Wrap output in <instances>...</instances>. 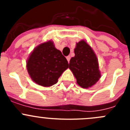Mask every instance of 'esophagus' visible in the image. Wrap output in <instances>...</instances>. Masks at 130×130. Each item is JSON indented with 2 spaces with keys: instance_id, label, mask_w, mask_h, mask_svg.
I'll use <instances>...</instances> for the list:
<instances>
[{
  "instance_id": "34e87169",
  "label": "esophagus",
  "mask_w": 130,
  "mask_h": 130,
  "mask_svg": "<svg viewBox=\"0 0 130 130\" xmlns=\"http://www.w3.org/2000/svg\"><path fill=\"white\" fill-rule=\"evenodd\" d=\"M67 60L68 62H69H69H70V56H68V57H67Z\"/></svg>"
}]
</instances>
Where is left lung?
I'll return each instance as SVG.
<instances>
[{"label": "left lung", "mask_w": 130, "mask_h": 130, "mask_svg": "<svg viewBox=\"0 0 130 130\" xmlns=\"http://www.w3.org/2000/svg\"><path fill=\"white\" fill-rule=\"evenodd\" d=\"M74 53L75 57L70 60L69 69L81 87H90L101 77L96 55L91 47L84 40L77 43Z\"/></svg>", "instance_id": "8db88e82"}]
</instances>
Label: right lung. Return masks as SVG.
Returning <instances> with one entry per match:
<instances>
[{
	"label": "right lung",
	"mask_w": 130,
	"mask_h": 130,
	"mask_svg": "<svg viewBox=\"0 0 130 130\" xmlns=\"http://www.w3.org/2000/svg\"><path fill=\"white\" fill-rule=\"evenodd\" d=\"M26 67L35 83L50 87L57 84L61 73L69 68V63L53 42L49 41L34 50L27 60Z\"/></svg>",
	"instance_id": "right-lung-1"
}]
</instances>
